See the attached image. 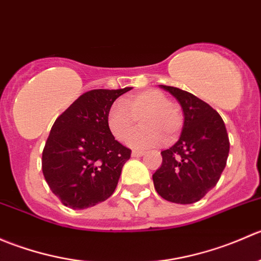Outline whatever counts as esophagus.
<instances>
[{
    "label": "esophagus",
    "instance_id": "34e87169",
    "mask_svg": "<svg viewBox=\"0 0 261 261\" xmlns=\"http://www.w3.org/2000/svg\"><path fill=\"white\" fill-rule=\"evenodd\" d=\"M145 154H146L145 151H140V150H133V152H131V155H133L134 158H140Z\"/></svg>",
    "mask_w": 261,
    "mask_h": 261
}]
</instances>
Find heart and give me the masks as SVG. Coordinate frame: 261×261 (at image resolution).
<instances>
[{
  "label": "heart",
  "mask_w": 261,
  "mask_h": 261,
  "mask_svg": "<svg viewBox=\"0 0 261 261\" xmlns=\"http://www.w3.org/2000/svg\"><path fill=\"white\" fill-rule=\"evenodd\" d=\"M142 120L143 127L131 136L134 147H151L162 143L172 144L183 127V114L179 107L170 103L167 94L158 89H145L115 103L107 112V127L118 141H126L137 123Z\"/></svg>",
  "instance_id": "heart-1"
}]
</instances>
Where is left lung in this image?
<instances>
[{
  "label": "left lung",
  "mask_w": 261,
  "mask_h": 261,
  "mask_svg": "<svg viewBox=\"0 0 261 261\" xmlns=\"http://www.w3.org/2000/svg\"><path fill=\"white\" fill-rule=\"evenodd\" d=\"M179 102L184 115L180 138L162 151V167L152 174L158 194L173 203L199 201L217 184L230 151L222 117L208 103L177 87L160 86Z\"/></svg>",
  "instance_id": "left-lung-1"
}]
</instances>
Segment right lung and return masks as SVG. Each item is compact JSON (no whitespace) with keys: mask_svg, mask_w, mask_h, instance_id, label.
Here are the masks:
<instances>
[{"mask_svg":"<svg viewBox=\"0 0 261 261\" xmlns=\"http://www.w3.org/2000/svg\"><path fill=\"white\" fill-rule=\"evenodd\" d=\"M122 89H92L55 120L43 150L41 168L64 206L84 210L112 196L131 150L115 140L107 112Z\"/></svg>","mask_w":261,"mask_h":261,"instance_id":"1","label":"right lung"}]
</instances>
